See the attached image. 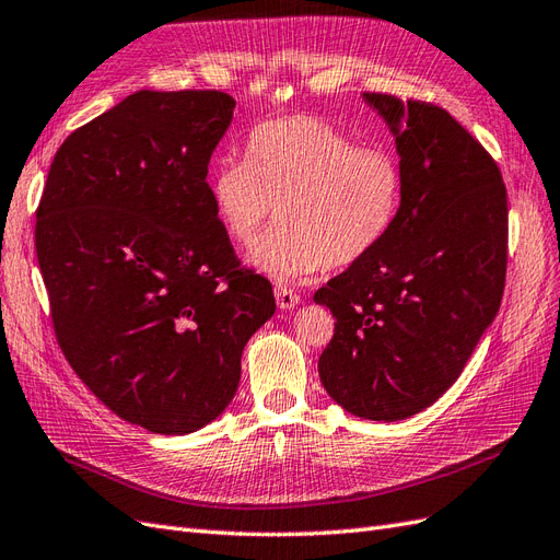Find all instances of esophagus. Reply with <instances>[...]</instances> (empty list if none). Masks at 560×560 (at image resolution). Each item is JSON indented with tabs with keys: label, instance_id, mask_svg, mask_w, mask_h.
<instances>
[{
	"label": "esophagus",
	"instance_id": "1",
	"mask_svg": "<svg viewBox=\"0 0 560 560\" xmlns=\"http://www.w3.org/2000/svg\"><path fill=\"white\" fill-rule=\"evenodd\" d=\"M275 295H277L279 310H293V307L300 305V295L295 291H291V289H285V285H279V289L275 291Z\"/></svg>",
	"mask_w": 560,
	"mask_h": 560
}]
</instances>
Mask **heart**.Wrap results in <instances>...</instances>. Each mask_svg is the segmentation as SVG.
Returning a JSON list of instances; mask_svg holds the SVG:
<instances>
[{"label":"heart","mask_w":560,"mask_h":560,"mask_svg":"<svg viewBox=\"0 0 560 560\" xmlns=\"http://www.w3.org/2000/svg\"><path fill=\"white\" fill-rule=\"evenodd\" d=\"M214 218L236 246L257 243L248 265L279 283L326 267H350L378 248L402 198V172L381 147L331 122L295 116L257 127L248 163L226 158L210 175Z\"/></svg>","instance_id":"heart-1"}]
</instances>
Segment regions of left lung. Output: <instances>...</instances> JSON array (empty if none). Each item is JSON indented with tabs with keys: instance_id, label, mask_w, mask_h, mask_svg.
Instances as JSON below:
<instances>
[{
	"instance_id": "8db88e82",
	"label": "left lung",
	"mask_w": 560,
	"mask_h": 560,
	"mask_svg": "<svg viewBox=\"0 0 560 560\" xmlns=\"http://www.w3.org/2000/svg\"><path fill=\"white\" fill-rule=\"evenodd\" d=\"M362 102L395 137L402 198L378 248L314 293L336 319L319 378L346 411L390 423L447 393L494 322L509 208L497 163L447 110Z\"/></svg>"
}]
</instances>
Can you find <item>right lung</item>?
Wrapping results in <instances>:
<instances>
[{"mask_svg": "<svg viewBox=\"0 0 560 560\" xmlns=\"http://www.w3.org/2000/svg\"><path fill=\"white\" fill-rule=\"evenodd\" d=\"M224 92L139 90L56 151L35 246L56 338L127 423L189 435L232 402L241 354L277 310L241 271L208 191L234 120Z\"/></svg>", "mask_w": 560, "mask_h": 560, "instance_id": "1", "label": "right lung"}]
</instances>
